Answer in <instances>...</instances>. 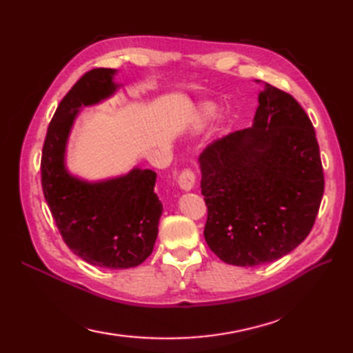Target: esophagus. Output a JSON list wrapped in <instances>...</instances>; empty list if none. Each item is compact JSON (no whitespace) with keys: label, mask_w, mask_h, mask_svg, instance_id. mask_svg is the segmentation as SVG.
Listing matches in <instances>:
<instances>
[{"label":"esophagus","mask_w":353,"mask_h":353,"mask_svg":"<svg viewBox=\"0 0 353 353\" xmlns=\"http://www.w3.org/2000/svg\"><path fill=\"white\" fill-rule=\"evenodd\" d=\"M194 181H196V175L192 169H184L178 176V185L184 192H190L194 187Z\"/></svg>","instance_id":"esophagus-1"}]
</instances>
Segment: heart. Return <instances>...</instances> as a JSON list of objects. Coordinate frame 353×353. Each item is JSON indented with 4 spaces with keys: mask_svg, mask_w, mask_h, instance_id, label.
Instances as JSON below:
<instances>
[{
    "mask_svg": "<svg viewBox=\"0 0 353 353\" xmlns=\"http://www.w3.org/2000/svg\"><path fill=\"white\" fill-rule=\"evenodd\" d=\"M217 114V106L212 105V103H205V105H202L199 108V110H197L196 114V124L202 127L205 125L206 123L210 121V119H212L214 117H216Z\"/></svg>",
    "mask_w": 353,
    "mask_h": 353,
    "instance_id": "b5f03b06",
    "label": "heart"
}]
</instances>
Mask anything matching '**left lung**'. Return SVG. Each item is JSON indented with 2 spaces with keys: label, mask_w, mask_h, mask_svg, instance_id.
Returning a JSON list of instances; mask_svg holds the SVG:
<instances>
[{
  "label": "left lung",
  "mask_w": 353,
  "mask_h": 353,
  "mask_svg": "<svg viewBox=\"0 0 353 353\" xmlns=\"http://www.w3.org/2000/svg\"><path fill=\"white\" fill-rule=\"evenodd\" d=\"M257 100L250 128L212 142L199 157L208 206L205 241L236 266L274 262L303 243L325 187L319 145L304 109L270 83Z\"/></svg>",
  "instance_id": "1"
}]
</instances>
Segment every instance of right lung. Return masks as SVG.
Returning <instances> with one entry per match:
<instances>
[{"label": "right lung", "instance_id": "right-lung-1", "mask_svg": "<svg viewBox=\"0 0 353 353\" xmlns=\"http://www.w3.org/2000/svg\"><path fill=\"white\" fill-rule=\"evenodd\" d=\"M115 68L85 73L57 108L41 152V187L59 234L82 261L109 270L141 265L152 253L163 205L154 192L157 174L133 168L101 181L72 175L65 152L82 108L114 96Z\"/></svg>", "mask_w": 353, "mask_h": 353}]
</instances>
